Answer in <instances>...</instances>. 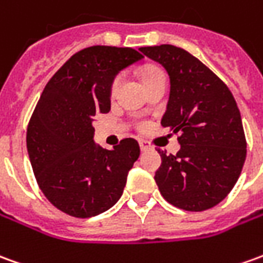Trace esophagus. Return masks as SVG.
<instances>
[{"instance_id":"obj_1","label":"esophagus","mask_w":263,"mask_h":263,"mask_svg":"<svg viewBox=\"0 0 263 263\" xmlns=\"http://www.w3.org/2000/svg\"><path fill=\"white\" fill-rule=\"evenodd\" d=\"M139 146H141V151L152 149V145L148 141H145V139H139Z\"/></svg>"}]
</instances>
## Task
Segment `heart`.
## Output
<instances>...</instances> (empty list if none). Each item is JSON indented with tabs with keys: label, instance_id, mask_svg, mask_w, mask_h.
<instances>
[{
	"label": "heart",
	"instance_id": "obj_1",
	"mask_svg": "<svg viewBox=\"0 0 263 263\" xmlns=\"http://www.w3.org/2000/svg\"><path fill=\"white\" fill-rule=\"evenodd\" d=\"M161 74H163V71L161 69V68L155 67V65H148V67H145L144 69H142V72H141V78H142L144 84L146 85L152 78H155V77H158V75H161ZM121 81H122V75L121 74L115 75V77L112 78V81H111V85H109V93H111V97H114V95L117 93L119 85H121Z\"/></svg>",
	"mask_w": 263,
	"mask_h": 263
}]
</instances>
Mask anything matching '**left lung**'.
Returning <instances> with one entry per match:
<instances>
[{"label": "left lung", "mask_w": 263, "mask_h": 263, "mask_svg": "<svg viewBox=\"0 0 263 263\" xmlns=\"http://www.w3.org/2000/svg\"><path fill=\"white\" fill-rule=\"evenodd\" d=\"M139 51L162 64L171 80L161 125L178 135L181 149L155 172L161 195L176 208L201 212L232 191L247 158L240 112L227 84L182 48L163 44Z\"/></svg>", "instance_id": "left-lung-1"}]
</instances>
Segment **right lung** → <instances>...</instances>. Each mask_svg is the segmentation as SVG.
Masks as SVG:
<instances>
[{
    "label": "right lung",
    "mask_w": 263,
    "mask_h": 263,
    "mask_svg": "<svg viewBox=\"0 0 263 263\" xmlns=\"http://www.w3.org/2000/svg\"><path fill=\"white\" fill-rule=\"evenodd\" d=\"M144 55L134 48L81 49L48 81L27 128V149L38 186L55 208L91 218L114 206L139 157L134 138L112 151L93 142L92 122L111 109L109 85Z\"/></svg>",
    "instance_id": "obj_1"
}]
</instances>
